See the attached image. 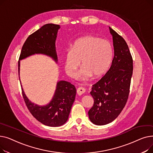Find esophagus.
I'll use <instances>...</instances> for the list:
<instances>
[{"label":"esophagus","mask_w":153,"mask_h":153,"mask_svg":"<svg viewBox=\"0 0 153 153\" xmlns=\"http://www.w3.org/2000/svg\"><path fill=\"white\" fill-rule=\"evenodd\" d=\"M85 92V89H84V87H79L78 89H77V94L79 95H81L83 94Z\"/></svg>","instance_id":"obj_1"}]
</instances>
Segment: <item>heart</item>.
I'll use <instances>...</instances> for the list:
<instances>
[{"mask_svg": "<svg viewBox=\"0 0 153 153\" xmlns=\"http://www.w3.org/2000/svg\"><path fill=\"white\" fill-rule=\"evenodd\" d=\"M113 57V49L110 42L94 36L88 35L78 39L67 51L65 70L67 74L74 78L82 61V69L78 77L84 80L92 76L98 77L110 68Z\"/></svg>", "mask_w": 153, "mask_h": 153, "instance_id": "1", "label": "heart"}]
</instances>
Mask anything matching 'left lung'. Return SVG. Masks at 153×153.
<instances>
[{
    "label": "left lung",
    "mask_w": 153,
    "mask_h": 153,
    "mask_svg": "<svg viewBox=\"0 0 153 153\" xmlns=\"http://www.w3.org/2000/svg\"><path fill=\"white\" fill-rule=\"evenodd\" d=\"M113 37L114 56L111 65L103 77L92 87L94 100L88 111L92 123L107 125L118 117L129 95L133 74V58L125 40L109 27Z\"/></svg>",
    "instance_id": "1"
}]
</instances>
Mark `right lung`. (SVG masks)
Masks as SVG:
<instances>
[{
	"label": "right lung",
	"instance_id": "add662e5",
	"mask_svg": "<svg viewBox=\"0 0 153 153\" xmlns=\"http://www.w3.org/2000/svg\"><path fill=\"white\" fill-rule=\"evenodd\" d=\"M59 28V25L48 23L27 38L22 46L18 62L19 79L20 60L30 56L43 54L52 58L56 62H58L55 43ZM21 87L26 105L31 115L38 122L53 127L61 126L67 122L76 94L74 85L65 81H58L52 100L43 106L38 105L30 101L24 92L22 85Z\"/></svg>",
	"mask_w": 153,
	"mask_h": 153
}]
</instances>
